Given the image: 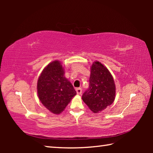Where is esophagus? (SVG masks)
<instances>
[{
	"mask_svg": "<svg viewBox=\"0 0 153 153\" xmlns=\"http://www.w3.org/2000/svg\"><path fill=\"white\" fill-rule=\"evenodd\" d=\"M76 92H77V94L78 95H80L82 94V89L81 88H76Z\"/></svg>",
	"mask_w": 153,
	"mask_h": 153,
	"instance_id": "34e87169",
	"label": "esophagus"
}]
</instances>
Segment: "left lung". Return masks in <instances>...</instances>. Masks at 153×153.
Returning <instances> with one entry per match:
<instances>
[{"label": "left lung", "instance_id": "left-lung-1", "mask_svg": "<svg viewBox=\"0 0 153 153\" xmlns=\"http://www.w3.org/2000/svg\"><path fill=\"white\" fill-rule=\"evenodd\" d=\"M90 85L82 100L94 113L105 109L114 102L116 87L112 75L104 65L94 61L90 67Z\"/></svg>", "mask_w": 153, "mask_h": 153}]
</instances>
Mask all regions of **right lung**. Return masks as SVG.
<instances>
[{"label":"right lung","instance_id":"right-lung-1","mask_svg":"<svg viewBox=\"0 0 153 153\" xmlns=\"http://www.w3.org/2000/svg\"><path fill=\"white\" fill-rule=\"evenodd\" d=\"M63 65L54 61L46 65L38 77L37 92L42 104L54 114H60L70 102L76 92L65 77Z\"/></svg>","mask_w":153,"mask_h":153}]
</instances>
